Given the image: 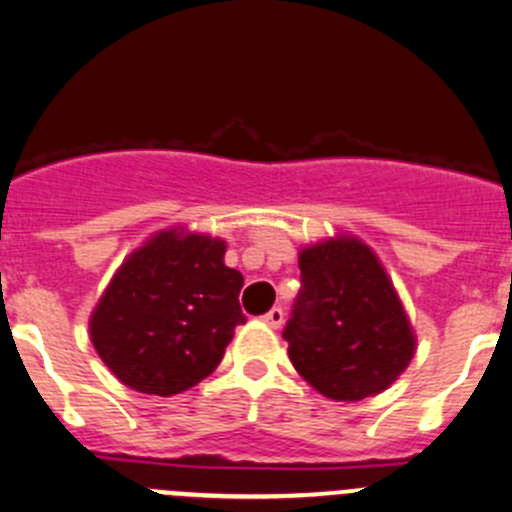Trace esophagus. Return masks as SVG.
Returning <instances> with one entry per match:
<instances>
[{
	"label": "esophagus",
	"mask_w": 512,
	"mask_h": 512,
	"mask_svg": "<svg viewBox=\"0 0 512 512\" xmlns=\"http://www.w3.org/2000/svg\"><path fill=\"white\" fill-rule=\"evenodd\" d=\"M262 320H265L267 325L275 327V330H277V327H282V322H285V312H282V307H272V310L267 312Z\"/></svg>",
	"instance_id": "34e87169"
}]
</instances>
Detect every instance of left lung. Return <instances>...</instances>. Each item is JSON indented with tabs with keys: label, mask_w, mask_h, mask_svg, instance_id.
<instances>
[{
	"label": "left lung",
	"mask_w": 512,
	"mask_h": 512,
	"mask_svg": "<svg viewBox=\"0 0 512 512\" xmlns=\"http://www.w3.org/2000/svg\"><path fill=\"white\" fill-rule=\"evenodd\" d=\"M302 290L282 337L295 370L337 403L388 390L415 355V330L382 262L355 235L300 250Z\"/></svg>",
	"instance_id": "left-lung-1"
}]
</instances>
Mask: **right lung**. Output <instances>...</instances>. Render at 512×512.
<instances>
[{"label":"right lung","mask_w":512,"mask_h":512,"mask_svg":"<svg viewBox=\"0 0 512 512\" xmlns=\"http://www.w3.org/2000/svg\"><path fill=\"white\" fill-rule=\"evenodd\" d=\"M225 250L220 237L170 227L119 265L89 315V337L122 385L170 398L215 372L245 322V280Z\"/></svg>","instance_id":"obj_1"}]
</instances>
